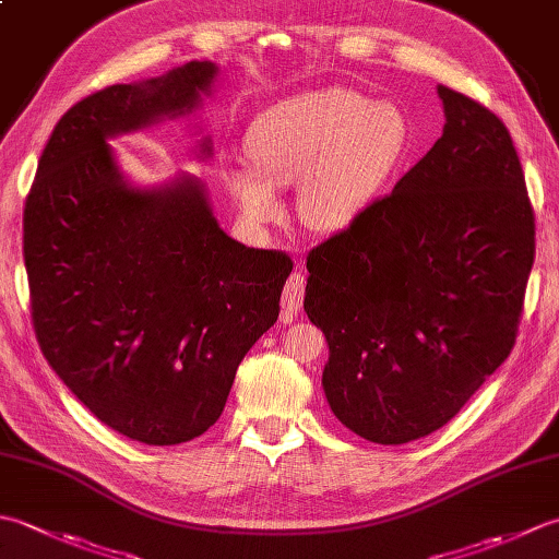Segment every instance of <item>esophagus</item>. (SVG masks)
<instances>
[{
    "label": "esophagus",
    "instance_id": "esophagus-1",
    "mask_svg": "<svg viewBox=\"0 0 559 559\" xmlns=\"http://www.w3.org/2000/svg\"><path fill=\"white\" fill-rule=\"evenodd\" d=\"M305 300V276L302 271H293L290 278L283 286V298H281V307L286 314H298L300 307Z\"/></svg>",
    "mask_w": 559,
    "mask_h": 559
}]
</instances>
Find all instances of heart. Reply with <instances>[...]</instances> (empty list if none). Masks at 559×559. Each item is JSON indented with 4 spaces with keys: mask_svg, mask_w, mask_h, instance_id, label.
Segmentation results:
<instances>
[{
    "mask_svg": "<svg viewBox=\"0 0 559 559\" xmlns=\"http://www.w3.org/2000/svg\"><path fill=\"white\" fill-rule=\"evenodd\" d=\"M408 146V122L391 103L350 88H319L271 105L245 134L249 163L223 177L252 223L278 221L281 187H298L300 221L317 233L358 223L384 192Z\"/></svg>",
    "mask_w": 559,
    "mask_h": 559,
    "instance_id": "1",
    "label": "heart"
}]
</instances>
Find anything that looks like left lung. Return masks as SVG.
<instances>
[{
	"label": "left lung",
	"mask_w": 559,
	"mask_h": 559,
	"mask_svg": "<svg viewBox=\"0 0 559 559\" xmlns=\"http://www.w3.org/2000/svg\"><path fill=\"white\" fill-rule=\"evenodd\" d=\"M444 132L348 230L307 254L305 312L324 331L322 386L374 444L447 425L512 353L536 218L504 122L437 86Z\"/></svg>",
	"instance_id": "left-lung-1"
}]
</instances>
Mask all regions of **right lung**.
Returning a JSON list of instances; mask_svg holds the SVG:
<instances>
[{
    "mask_svg": "<svg viewBox=\"0 0 559 559\" xmlns=\"http://www.w3.org/2000/svg\"><path fill=\"white\" fill-rule=\"evenodd\" d=\"M216 74L187 62L79 100L55 124L23 209L45 360L100 423L153 447L221 418L293 271L286 252L225 235L197 177L144 189L117 168L108 139L192 112Z\"/></svg>",
    "mask_w": 559,
    "mask_h": 559,
    "instance_id": "obj_1",
    "label": "right lung"
}]
</instances>
